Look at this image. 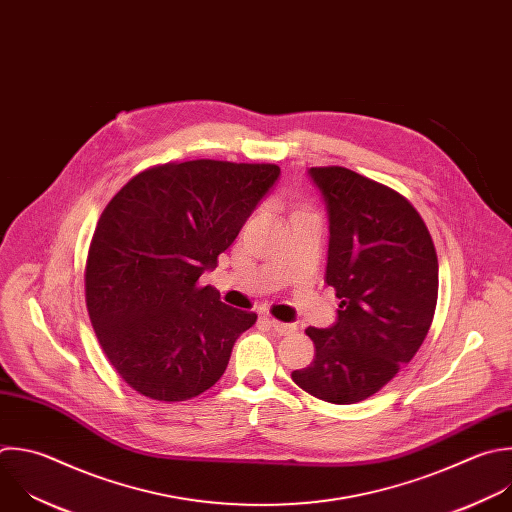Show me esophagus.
I'll use <instances>...</instances> for the list:
<instances>
[{"mask_svg":"<svg viewBox=\"0 0 512 512\" xmlns=\"http://www.w3.org/2000/svg\"><path fill=\"white\" fill-rule=\"evenodd\" d=\"M265 321L269 323V327L275 331V333H279V335H289V333H293L297 327L295 325H291V323H283V321H277V319H273V317H265Z\"/></svg>","mask_w":512,"mask_h":512,"instance_id":"1","label":"esophagus"}]
</instances>
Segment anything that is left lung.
I'll return each mask as SVG.
<instances>
[{
	"label": "left lung",
	"instance_id": "8db88e82",
	"mask_svg": "<svg viewBox=\"0 0 512 512\" xmlns=\"http://www.w3.org/2000/svg\"><path fill=\"white\" fill-rule=\"evenodd\" d=\"M309 175L329 211L325 283L339 309L335 325L305 329L315 356L291 378L323 402L356 404L420 350L438 299V257L398 191L344 166H311Z\"/></svg>",
	"mask_w": 512,
	"mask_h": 512
}]
</instances>
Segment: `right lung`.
Returning a JSON list of instances; mask_svg holds the SVG:
<instances>
[{
    "label": "right lung",
    "instance_id": "right-lung-1",
    "mask_svg": "<svg viewBox=\"0 0 512 512\" xmlns=\"http://www.w3.org/2000/svg\"><path fill=\"white\" fill-rule=\"evenodd\" d=\"M277 177V164L166 162L132 177L102 211L86 259V307L106 360L138 394L185 402L225 374L257 313L225 305L199 279Z\"/></svg>",
    "mask_w": 512,
    "mask_h": 512
}]
</instances>
